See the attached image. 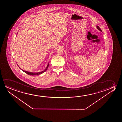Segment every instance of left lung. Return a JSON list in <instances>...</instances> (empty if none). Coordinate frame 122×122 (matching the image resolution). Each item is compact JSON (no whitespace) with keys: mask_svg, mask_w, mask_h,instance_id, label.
<instances>
[{"mask_svg":"<svg viewBox=\"0 0 122 122\" xmlns=\"http://www.w3.org/2000/svg\"><path fill=\"white\" fill-rule=\"evenodd\" d=\"M97 28L98 30H100V31H102V30H101V29L99 27V26H97Z\"/></svg>","mask_w":122,"mask_h":122,"instance_id":"left-lung-1","label":"left lung"}]
</instances>
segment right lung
<instances>
[{"label": "right lung", "mask_w": 122, "mask_h": 122, "mask_svg": "<svg viewBox=\"0 0 122 122\" xmlns=\"http://www.w3.org/2000/svg\"><path fill=\"white\" fill-rule=\"evenodd\" d=\"M49 66V63L47 65V67H46V68L45 69V70L43 71H42V72H27V71H25V70H22V69L20 68V67H19V68L21 70H22L23 72H25V73H27V74H28L29 75H40V74H41L43 73V72H45L46 70H47V69L48 68V67Z\"/></svg>", "instance_id": "obj_1"}]
</instances>
